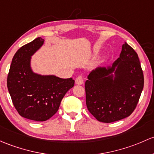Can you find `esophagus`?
Instances as JSON below:
<instances>
[{"label": "esophagus", "mask_w": 154, "mask_h": 154, "mask_svg": "<svg viewBox=\"0 0 154 154\" xmlns=\"http://www.w3.org/2000/svg\"><path fill=\"white\" fill-rule=\"evenodd\" d=\"M84 82V78L82 75H79L77 78L75 79V82L77 85H82Z\"/></svg>", "instance_id": "obj_1"}]
</instances>
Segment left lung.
<instances>
[{"label": "left lung", "mask_w": 154, "mask_h": 154, "mask_svg": "<svg viewBox=\"0 0 154 154\" xmlns=\"http://www.w3.org/2000/svg\"><path fill=\"white\" fill-rule=\"evenodd\" d=\"M118 67L116 77L109 75ZM144 86L143 72L138 54L126 42L112 67L98 68L85 84L86 106L98 121L114 122L128 117L137 106Z\"/></svg>", "instance_id": "left-lung-1"}]
</instances>
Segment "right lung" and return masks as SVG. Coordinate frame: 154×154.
<instances>
[{
    "label": "right lung",
    "mask_w": 154,
    "mask_h": 154,
    "mask_svg": "<svg viewBox=\"0 0 154 154\" xmlns=\"http://www.w3.org/2000/svg\"><path fill=\"white\" fill-rule=\"evenodd\" d=\"M43 42L38 38L19 48L13 57L7 77L8 90L18 114L38 122L56 114L66 92L74 85L72 78L40 76L32 72L30 57Z\"/></svg>",
    "instance_id": "add662e5"
}]
</instances>
